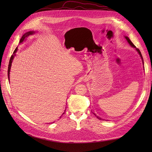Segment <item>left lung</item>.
Wrapping results in <instances>:
<instances>
[{"label": "left lung", "instance_id": "8db88e82", "mask_svg": "<svg viewBox=\"0 0 152 152\" xmlns=\"http://www.w3.org/2000/svg\"><path fill=\"white\" fill-rule=\"evenodd\" d=\"M124 37H125V39H126V41H127V42H128L129 44V45L132 47H133V48H134V49H135V50H136L137 52H138V53L139 54V55H140V58H141V59H142V63H143V68H144V63H143V57H142V54H141V52H140V51L139 50V49H137V48H136V47H135L134 44H133V43L131 42V40L129 39V38L127 37V36H124ZM95 116H96L99 119H100V120H105V119H102V118H101L100 117H99V116H98L97 115H95L94 113H93V112H92Z\"/></svg>", "mask_w": 152, "mask_h": 152}]
</instances>
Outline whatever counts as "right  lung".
Segmentation results:
<instances>
[{"label": "right lung", "mask_w": 152, "mask_h": 152, "mask_svg": "<svg viewBox=\"0 0 152 152\" xmlns=\"http://www.w3.org/2000/svg\"><path fill=\"white\" fill-rule=\"evenodd\" d=\"M34 33H35V31H31L27 32V33L24 34L23 35V36L21 37V39H20L19 44H22L24 41H25V40H26V38H27L28 36H31V35H33V34H34ZM17 50H18V47H17V48H16L15 50H14L13 53V55L11 56V58H10V61H9V68H8V78H9V81H10V69H11V66H12V61H13V58H14V57H15V56L16 55V52H17ZM65 112H64L62 115H63L64 113H65ZM62 115H61V116H62ZM61 116H60V118H61ZM54 123V121L52 122V123ZM49 124H50V123H49Z\"/></svg>", "instance_id": "1"}]
</instances>
